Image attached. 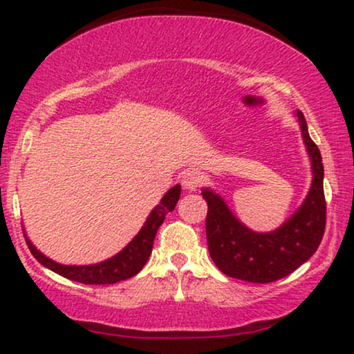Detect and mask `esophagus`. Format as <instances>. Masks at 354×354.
Segmentation results:
<instances>
[{"label": "esophagus", "instance_id": "34e87169", "mask_svg": "<svg viewBox=\"0 0 354 354\" xmlns=\"http://www.w3.org/2000/svg\"><path fill=\"white\" fill-rule=\"evenodd\" d=\"M201 182H203V176L200 171H196V169H193V171H187L182 177L183 188L190 192H195L196 188L201 185Z\"/></svg>", "mask_w": 354, "mask_h": 354}]
</instances>
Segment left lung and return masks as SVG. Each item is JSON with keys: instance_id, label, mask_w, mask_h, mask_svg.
<instances>
[{"instance_id": "8db88e82", "label": "left lung", "mask_w": 354, "mask_h": 354, "mask_svg": "<svg viewBox=\"0 0 354 354\" xmlns=\"http://www.w3.org/2000/svg\"><path fill=\"white\" fill-rule=\"evenodd\" d=\"M297 118L314 176L306 200L277 230L268 234L250 230L232 214L219 195L209 188L201 190L207 203V248L214 264L229 277L254 283L275 282L306 263L321 245L326 230L322 158L309 137L301 111H297Z\"/></svg>"}]
</instances>
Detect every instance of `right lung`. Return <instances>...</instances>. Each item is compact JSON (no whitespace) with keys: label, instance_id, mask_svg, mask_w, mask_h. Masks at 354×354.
Masks as SVG:
<instances>
[{"label":"right lung","instance_id":"obj_1","mask_svg":"<svg viewBox=\"0 0 354 354\" xmlns=\"http://www.w3.org/2000/svg\"><path fill=\"white\" fill-rule=\"evenodd\" d=\"M178 198H180V185L172 187L166 195L162 196V200L159 201V205L149 212L147 222H145L142 230L135 235V239L125 246L122 251H119L118 254L113 258L103 261V263L91 264V266H64L56 263L50 258H46L45 254L40 253L35 246L32 245V241L26 236L28 250L32 251V254L35 256L38 263H41L45 268L51 269L53 272L62 275V277L74 280V282L86 283V285H109L120 282V280L130 279L133 275H137L140 270L143 269V266L147 264V261L151 254L153 250V241L156 236V232L159 225L162 224L164 219L169 212L174 211Z\"/></svg>","mask_w":354,"mask_h":354}]
</instances>
